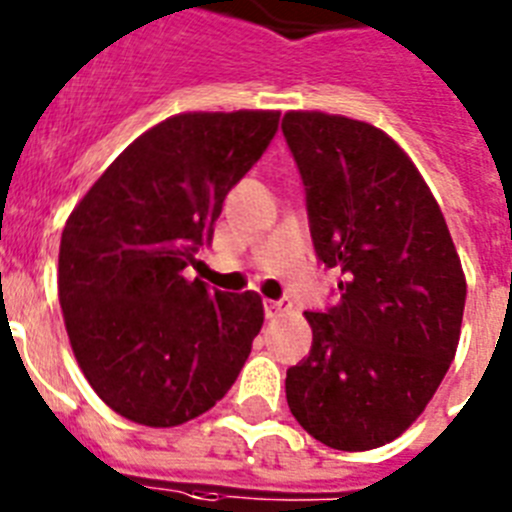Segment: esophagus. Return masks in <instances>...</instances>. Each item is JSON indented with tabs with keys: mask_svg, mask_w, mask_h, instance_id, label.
<instances>
[{
	"mask_svg": "<svg viewBox=\"0 0 512 512\" xmlns=\"http://www.w3.org/2000/svg\"><path fill=\"white\" fill-rule=\"evenodd\" d=\"M264 307H266V318H279V315L287 312V302L282 300H266Z\"/></svg>",
	"mask_w": 512,
	"mask_h": 512,
	"instance_id": "obj_1",
	"label": "esophagus"
}]
</instances>
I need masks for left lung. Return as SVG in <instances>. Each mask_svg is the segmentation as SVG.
I'll use <instances>...</instances> for the list:
<instances>
[{
    "instance_id": "8db88e82",
    "label": "left lung",
    "mask_w": 512,
    "mask_h": 512,
    "mask_svg": "<svg viewBox=\"0 0 512 512\" xmlns=\"http://www.w3.org/2000/svg\"><path fill=\"white\" fill-rule=\"evenodd\" d=\"M282 133L315 253L343 274L338 305L305 312L312 348L287 369V405L330 449H377L408 431L449 372L467 279L436 197L384 130L287 112Z\"/></svg>"
}]
</instances>
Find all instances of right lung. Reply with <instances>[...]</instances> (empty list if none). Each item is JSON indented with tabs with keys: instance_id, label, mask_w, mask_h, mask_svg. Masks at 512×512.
<instances>
[{
	"instance_id": "1",
	"label": "right lung",
	"mask_w": 512,
	"mask_h": 512,
	"mask_svg": "<svg viewBox=\"0 0 512 512\" xmlns=\"http://www.w3.org/2000/svg\"><path fill=\"white\" fill-rule=\"evenodd\" d=\"M279 128V112H184L135 138L66 220L58 300L81 372L117 415L174 428L207 413L264 325L256 292L189 282L225 194Z\"/></svg>"
}]
</instances>
